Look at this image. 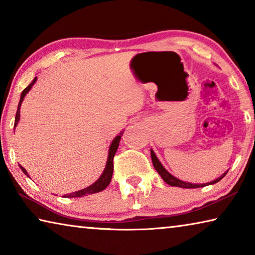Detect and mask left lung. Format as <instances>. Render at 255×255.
Here are the masks:
<instances>
[{
	"mask_svg": "<svg viewBox=\"0 0 255 255\" xmlns=\"http://www.w3.org/2000/svg\"><path fill=\"white\" fill-rule=\"evenodd\" d=\"M150 156H152V162H153V165L155 167V170L157 171V173L162 176V179L165 181L167 184L172 185V187H180V188H185V189H195V188H201V187H205V185H209V184H214L216 182H218V181H221L224 176L226 175V173L228 171H226L225 173L223 175L219 176L218 179H216L214 181H211V182H207V183H190V182H184L182 180H179L178 178H175V176L172 175L171 173H169L165 170V167L162 165V163L158 161V158L155 153L153 152V149H150Z\"/></svg>",
	"mask_w": 255,
	"mask_h": 255,
	"instance_id": "left-lung-1",
	"label": "left lung"
}]
</instances>
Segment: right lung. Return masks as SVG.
I'll return each mask as SVG.
<instances>
[{
  "label": "right lung",
  "instance_id": "1",
  "mask_svg": "<svg viewBox=\"0 0 255 255\" xmlns=\"http://www.w3.org/2000/svg\"><path fill=\"white\" fill-rule=\"evenodd\" d=\"M37 81V77H34L33 81L30 83L27 88H25L22 93H21V97H20V101H19V105H18V110H16V115H15V122H14V128L16 127V125H18L19 120H20V108H21V103H22L23 99L25 97V94H27L31 88L33 86V84L36 83ZM123 132H120L118 136H116L114 138V140L111 141L110 144V147H109V152H108V158H107V164H106V167L105 170H103L102 174L100 175V178H99L96 182L93 184L89 185V187H86L82 190H79V191H75V192H72V193H67V195L64 196V198H76V197H84V196H88V195H93V193H97V192H100L102 190H105L108 185H109L111 178H112V173H114V156L116 152H117L118 149V146H119V141H120V138H122ZM20 169L22 170L23 173L28 175V172L25 171V169L23 166L20 165Z\"/></svg>",
  "mask_w": 255,
  "mask_h": 255
}]
</instances>
